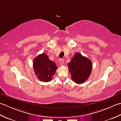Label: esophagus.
<instances>
[{"label": "esophagus", "instance_id": "esophagus-1", "mask_svg": "<svg viewBox=\"0 0 121 121\" xmlns=\"http://www.w3.org/2000/svg\"><path fill=\"white\" fill-rule=\"evenodd\" d=\"M64 62V60L63 59H60V64H61V65H62V64H63Z\"/></svg>", "mask_w": 121, "mask_h": 121}]
</instances>
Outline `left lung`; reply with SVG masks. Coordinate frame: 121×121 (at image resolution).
Masks as SVG:
<instances>
[{"label": "left lung", "mask_w": 121, "mask_h": 121, "mask_svg": "<svg viewBox=\"0 0 121 121\" xmlns=\"http://www.w3.org/2000/svg\"><path fill=\"white\" fill-rule=\"evenodd\" d=\"M92 64L89 59L79 53L75 54L68 63V69L73 81L78 83H84L91 73Z\"/></svg>", "instance_id": "1"}]
</instances>
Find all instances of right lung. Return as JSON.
Listing matches in <instances>:
<instances>
[{
	"label": "right lung",
	"mask_w": 121,
	"mask_h": 121,
	"mask_svg": "<svg viewBox=\"0 0 121 121\" xmlns=\"http://www.w3.org/2000/svg\"><path fill=\"white\" fill-rule=\"evenodd\" d=\"M33 69L39 80L44 82H48L52 79L57 66L55 63L49 59L46 53L38 55L33 60Z\"/></svg>",
	"instance_id": "right-lung-1"
}]
</instances>
